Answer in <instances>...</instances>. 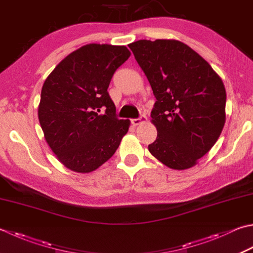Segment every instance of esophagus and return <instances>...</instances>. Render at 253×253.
<instances>
[{"instance_id": "obj_1", "label": "esophagus", "mask_w": 253, "mask_h": 253, "mask_svg": "<svg viewBox=\"0 0 253 253\" xmlns=\"http://www.w3.org/2000/svg\"><path fill=\"white\" fill-rule=\"evenodd\" d=\"M146 122H147L146 115H141L139 118H133V120H131V124L133 126H138V125H140V124L146 123Z\"/></svg>"}]
</instances>
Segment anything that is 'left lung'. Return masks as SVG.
Listing matches in <instances>:
<instances>
[{"label": "left lung", "mask_w": 253, "mask_h": 253, "mask_svg": "<svg viewBox=\"0 0 253 253\" xmlns=\"http://www.w3.org/2000/svg\"><path fill=\"white\" fill-rule=\"evenodd\" d=\"M157 98L151 155L174 170L194 167L218 139L226 122V90L211 64L174 39L128 44Z\"/></svg>", "instance_id": "left-lung-1"}]
</instances>
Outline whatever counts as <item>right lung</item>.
Returning <instances> with one entry per match:
<instances>
[{"label": "right lung", "instance_id": "add662e5", "mask_svg": "<svg viewBox=\"0 0 253 253\" xmlns=\"http://www.w3.org/2000/svg\"><path fill=\"white\" fill-rule=\"evenodd\" d=\"M130 57L125 46L88 43L63 59L43 82L38 120L62 165L88 173L115 153L130 126L118 120L107 88Z\"/></svg>", "mask_w": 253, "mask_h": 253}]
</instances>
